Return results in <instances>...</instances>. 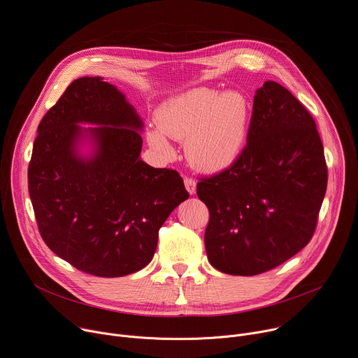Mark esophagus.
Segmentation results:
<instances>
[{
	"instance_id": "34e87169",
	"label": "esophagus",
	"mask_w": 358,
	"mask_h": 358,
	"mask_svg": "<svg viewBox=\"0 0 358 358\" xmlns=\"http://www.w3.org/2000/svg\"><path fill=\"white\" fill-rule=\"evenodd\" d=\"M183 182H185V187H186L189 194L195 195L196 194V182L194 179H190V178H185Z\"/></svg>"
}]
</instances>
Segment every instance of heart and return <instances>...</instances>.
<instances>
[{
	"label": "heart",
	"mask_w": 358,
	"mask_h": 358,
	"mask_svg": "<svg viewBox=\"0 0 358 358\" xmlns=\"http://www.w3.org/2000/svg\"><path fill=\"white\" fill-rule=\"evenodd\" d=\"M159 129H149V146L172 156L175 141H186L189 163L205 173L227 171L242 155L251 120V103L242 92L209 87L192 89L164 101L156 112Z\"/></svg>",
	"instance_id": "1"
}]
</instances>
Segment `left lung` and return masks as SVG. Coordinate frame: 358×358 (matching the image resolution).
I'll return each instance as SVG.
<instances>
[{
	"label": "left lung",
	"mask_w": 358,
	"mask_h": 358,
	"mask_svg": "<svg viewBox=\"0 0 358 358\" xmlns=\"http://www.w3.org/2000/svg\"><path fill=\"white\" fill-rule=\"evenodd\" d=\"M327 179L313 116L285 87L265 81L254 97L242 155L198 183L209 209L210 265L251 277L294 257L314 235Z\"/></svg>",
	"instance_id": "obj_1"
}]
</instances>
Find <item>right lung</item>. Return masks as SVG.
<instances>
[{
    "label": "right lung",
    "mask_w": 358,
    "mask_h": 358,
    "mask_svg": "<svg viewBox=\"0 0 358 358\" xmlns=\"http://www.w3.org/2000/svg\"><path fill=\"white\" fill-rule=\"evenodd\" d=\"M81 122L96 128H81ZM143 122L116 86L80 77L38 124L29 192L43 241L96 277H124L153 258L160 227L189 198L176 171L141 159ZM89 138L94 153H78Z\"/></svg>",
    "instance_id": "add662e5"
}]
</instances>
